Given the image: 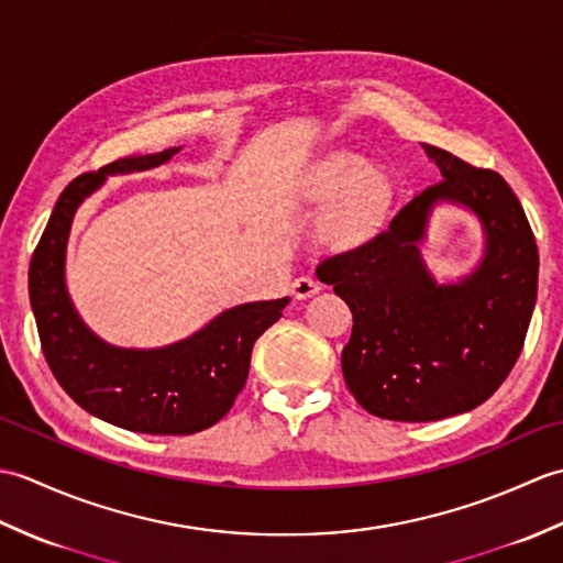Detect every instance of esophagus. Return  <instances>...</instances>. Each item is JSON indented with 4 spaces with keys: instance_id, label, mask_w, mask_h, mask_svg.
Returning a JSON list of instances; mask_svg holds the SVG:
<instances>
[{
    "instance_id": "esophagus-1",
    "label": "esophagus",
    "mask_w": 563,
    "mask_h": 563,
    "mask_svg": "<svg viewBox=\"0 0 563 563\" xmlns=\"http://www.w3.org/2000/svg\"><path fill=\"white\" fill-rule=\"evenodd\" d=\"M319 290H321V285L317 280H312V278H305V275L292 283V297H295V300H307V297L317 295Z\"/></svg>"
}]
</instances>
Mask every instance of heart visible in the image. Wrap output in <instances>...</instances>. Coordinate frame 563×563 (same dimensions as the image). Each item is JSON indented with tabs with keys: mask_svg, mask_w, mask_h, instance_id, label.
<instances>
[{
	"mask_svg": "<svg viewBox=\"0 0 563 563\" xmlns=\"http://www.w3.org/2000/svg\"><path fill=\"white\" fill-rule=\"evenodd\" d=\"M309 208H327L314 227V242L341 254L369 242L385 224L394 202V181L382 166L357 152H333L309 166L295 190Z\"/></svg>",
	"mask_w": 563,
	"mask_h": 563,
	"instance_id": "b5f03b06",
	"label": "heart"
}]
</instances>
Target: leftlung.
Segmentation results:
<instances>
[{
	"label": "left lung",
	"mask_w": 563,
	"mask_h": 563,
	"mask_svg": "<svg viewBox=\"0 0 563 563\" xmlns=\"http://www.w3.org/2000/svg\"><path fill=\"white\" fill-rule=\"evenodd\" d=\"M442 181L399 210L373 242L317 268L353 312L341 353L345 385L365 411L426 423L472 411L504 385L537 302L540 254L504 176L423 145ZM457 205L481 220L485 254L440 284L420 254L429 214Z\"/></svg>",
	"instance_id": "obj_1"
}]
</instances>
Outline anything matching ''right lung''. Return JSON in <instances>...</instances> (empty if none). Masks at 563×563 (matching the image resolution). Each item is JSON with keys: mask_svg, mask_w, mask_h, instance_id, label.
I'll return each mask as SVG.
<instances>
[{"mask_svg": "<svg viewBox=\"0 0 563 563\" xmlns=\"http://www.w3.org/2000/svg\"><path fill=\"white\" fill-rule=\"evenodd\" d=\"M178 150L118 159L97 174L77 176L55 202L29 268L31 309L55 379L84 411L150 435H190L218 423L244 387L256 339L290 302L280 297L236 305L162 349H121L84 324L65 278L69 230L79 206L109 176L157 169Z\"/></svg>", "mask_w": 563, "mask_h": 563, "instance_id": "add662e5", "label": "right lung"}]
</instances>
